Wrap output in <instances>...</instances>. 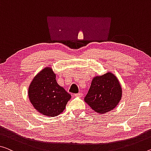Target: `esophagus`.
Wrapping results in <instances>:
<instances>
[{
    "mask_svg": "<svg viewBox=\"0 0 151 151\" xmlns=\"http://www.w3.org/2000/svg\"><path fill=\"white\" fill-rule=\"evenodd\" d=\"M82 92H79V93L75 94V96L76 97H82Z\"/></svg>",
    "mask_w": 151,
    "mask_h": 151,
    "instance_id": "1",
    "label": "esophagus"
}]
</instances>
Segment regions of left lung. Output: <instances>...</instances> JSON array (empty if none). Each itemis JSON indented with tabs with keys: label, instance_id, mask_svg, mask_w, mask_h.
Masks as SVG:
<instances>
[{
	"label": "left lung",
	"instance_id": "1",
	"mask_svg": "<svg viewBox=\"0 0 151 151\" xmlns=\"http://www.w3.org/2000/svg\"><path fill=\"white\" fill-rule=\"evenodd\" d=\"M122 89L117 77L111 72L95 76L84 101L98 113H105L117 106Z\"/></svg>",
	"mask_w": 151,
	"mask_h": 151
}]
</instances>
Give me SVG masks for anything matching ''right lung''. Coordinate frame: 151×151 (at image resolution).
Returning a JSON list of instances; mask_svg holds the SVG:
<instances>
[{"label": "right lung", "instance_id": "obj_1", "mask_svg": "<svg viewBox=\"0 0 151 151\" xmlns=\"http://www.w3.org/2000/svg\"><path fill=\"white\" fill-rule=\"evenodd\" d=\"M29 101L44 115L55 117L65 109L71 95L56 81V74L50 67L43 69L34 78L28 88Z\"/></svg>", "mask_w": 151, "mask_h": 151}]
</instances>
